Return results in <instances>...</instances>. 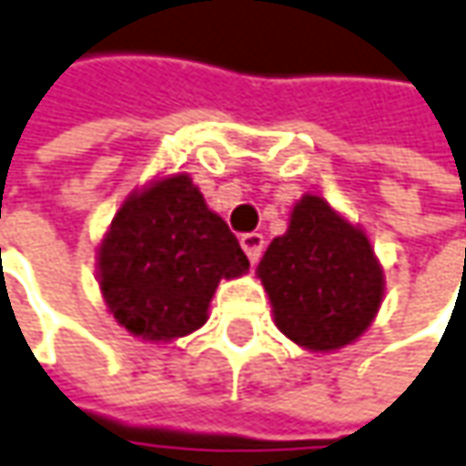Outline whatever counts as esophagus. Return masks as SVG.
I'll return each instance as SVG.
<instances>
[{"label":"esophagus","instance_id":"esophagus-1","mask_svg":"<svg viewBox=\"0 0 466 466\" xmlns=\"http://www.w3.org/2000/svg\"><path fill=\"white\" fill-rule=\"evenodd\" d=\"M239 245H242V250H245L248 260L256 266L260 258V253H263V234H258V232L242 234V237H239Z\"/></svg>","mask_w":466,"mask_h":466}]
</instances>
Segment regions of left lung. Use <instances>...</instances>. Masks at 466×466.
Returning a JSON list of instances; mask_svg holds the SVG:
<instances>
[{"instance_id":"left-lung-1","label":"left lung","mask_w":466,"mask_h":466,"mask_svg":"<svg viewBox=\"0 0 466 466\" xmlns=\"http://www.w3.org/2000/svg\"><path fill=\"white\" fill-rule=\"evenodd\" d=\"M256 274L279 332L311 353L359 340L385 298L370 234L311 192L292 206L288 232L271 239Z\"/></svg>"}]
</instances>
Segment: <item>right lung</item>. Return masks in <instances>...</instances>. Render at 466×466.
<instances>
[{
	"mask_svg": "<svg viewBox=\"0 0 466 466\" xmlns=\"http://www.w3.org/2000/svg\"><path fill=\"white\" fill-rule=\"evenodd\" d=\"M248 268L227 221L184 171L128 192L96 245L107 314L128 335L155 345L200 329L218 282Z\"/></svg>",
	"mask_w": 466,
	"mask_h": 466,
	"instance_id": "1",
	"label": "right lung"
}]
</instances>
